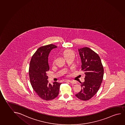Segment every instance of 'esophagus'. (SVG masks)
Masks as SVG:
<instances>
[{
  "instance_id": "34e87169",
  "label": "esophagus",
  "mask_w": 125,
  "mask_h": 125,
  "mask_svg": "<svg viewBox=\"0 0 125 125\" xmlns=\"http://www.w3.org/2000/svg\"><path fill=\"white\" fill-rule=\"evenodd\" d=\"M66 82H69L70 83H72V84H75L76 82V81H70V80H66L65 81Z\"/></svg>"
}]
</instances>
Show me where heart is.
I'll use <instances>...</instances> for the list:
<instances>
[{"instance_id": "1", "label": "heart", "mask_w": 125, "mask_h": 125, "mask_svg": "<svg viewBox=\"0 0 125 125\" xmlns=\"http://www.w3.org/2000/svg\"><path fill=\"white\" fill-rule=\"evenodd\" d=\"M63 55L65 57H66L70 55H74V53L73 51L70 49H66L64 51Z\"/></svg>"}]
</instances>
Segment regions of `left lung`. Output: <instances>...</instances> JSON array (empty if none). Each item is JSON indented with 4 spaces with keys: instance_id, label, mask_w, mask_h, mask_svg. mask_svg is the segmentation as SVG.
<instances>
[{
    "instance_id": "1",
    "label": "left lung",
    "mask_w": 125,
    "mask_h": 125,
    "mask_svg": "<svg viewBox=\"0 0 125 125\" xmlns=\"http://www.w3.org/2000/svg\"><path fill=\"white\" fill-rule=\"evenodd\" d=\"M84 74L85 81L81 83L82 89L76 94L82 101L90 99L97 93L101 85L104 75V68L99 56L88 47L78 49Z\"/></svg>"
}]
</instances>
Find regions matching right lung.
<instances>
[{
	"label": "right lung",
	"instance_id": "obj_1",
	"mask_svg": "<svg viewBox=\"0 0 125 125\" xmlns=\"http://www.w3.org/2000/svg\"><path fill=\"white\" fill-rule=\"evenodd\" d=\"M57 47L48 44L39 48L32 55L29 68V75L32 88L42 99L49 101L57 97L59 93L61 83L55 82L52 85L47 80L46 72L49 70V54Z\"/></svg>",
	"mask_w": 125,
	"mask_h": 125
}]
</instances>
